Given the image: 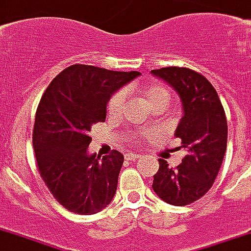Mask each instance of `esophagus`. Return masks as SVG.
<instances>
[{
	"mask_svg": "<svg viewBox=\"0 0 251 251\" xmlns=\"http://www.w3.org/2000/svg\"><path fill=\"white\" fill-rule=\"evenodd\" d=\"M141 158V155L140 154H127L126 155V159L127 161H136V159H140Z\"/></svg>",
	"mask_w": 251,
	"mask_h": 251,
	"instance_id": "esophagus-1",
	"label": "esophagus"
}]
</instances>
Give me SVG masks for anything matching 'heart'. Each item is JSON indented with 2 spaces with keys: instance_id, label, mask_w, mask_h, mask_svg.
<instances>
[{
  "instance_id": "1",
  "label": "heart",
  "mask_w": 251,
  "mask_h": 251,
  "mask_svg": "<svg viewBox=\"0 0 251 251\" xmlns=\"http://www.w3.org/2000/svg\"><path fill=\"white\" fill-rule=\"evenodd\" d=\"M143 97L147 101V104L151 108L163 105L166 107L170 101V92L169 89L162 85V83H148L141 89ZM125 108V93L124 92H117L114 93L108 101V112L110 115H118L124 111Z\"/></svg>"
}]
</instances>
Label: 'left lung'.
I'll return each instance as SVG.
<instances>
[{
	"label": "left lung",
	"instance_id": "8db88e82",
	"mask_svg": "<svg viewBox=\"0 0 251 251\" xmlns=\"http://www.w3.org/2000/svg\"><path fill=\"white\" fill-rule=\"evenodd\" d=\"M151 73L172 85L181 99L184 112L176 137L187 151L177 168L159 159L152 188L162 201L185 206L203 197L219 175L226 151V111L213 85L197 71L163 67Z\"/></svg>",
	"mask_w": 251,
	"mask_h": 251
}]
</instances>
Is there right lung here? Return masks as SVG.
<instances>
[{
    "instance_id": "obj_1",
    "label": "right lung",
    "mask_w": 251,
    "mask_h": 251,
    "mask_svg": "<svg viewBox=\"0 0 251 251\" xmlns=\"http://www.w3.org/2000/svg\"><path fill=\"white\" fill-rule=\"evenodd\" d=\"M137 71H111L74 64L63 70L41 97L32 147L48 190L76 214H95L110 204L118 185L124 155H89L92 126L105 121L110 97Z\"/></svg>"
}]
</instances>
